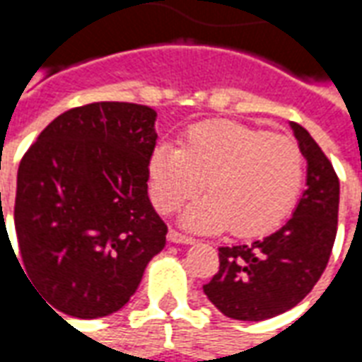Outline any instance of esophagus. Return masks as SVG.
Returning <instances> with one entry per match:
<instances>
[{"label": "esophagus", "instance_id": "34e87169", "mask_svg": "<svg viewBox=\"0 0 362 362\" xmlns=\"http://www.w3.org/2000/svg\"><path fill=\"white\" fill-rule=\"evenodd\" d=\"M168 240L174 244H192L194 243V238H192V236L182 235V233L174 230V228H170V230H168Z\"/></svg>", "mask_w": 362, "mask_h": 362}]
</instances>
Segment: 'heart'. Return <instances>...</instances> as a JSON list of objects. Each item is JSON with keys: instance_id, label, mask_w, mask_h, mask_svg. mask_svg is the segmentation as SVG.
<instances>
[{"instance_id": "obj_1", "label": "heart", "mask_w": 362, "mask_h": 362, "mask_svg": "<svg viewBox=\"0 0 362 362\" xmlns=\"http://www.w3.org/2000/svg\"><path fill=\"white\" fill-rule=\"evenodd\" d=\"M209 196L184 213L194 230L266 235L287 217L300 196L304 155L287 135L230 119L188 129L180 149L158 145L149 158L151 199L173 213L204 188Z\"/></svg>"}]
</instances>
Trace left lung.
Wrapping results in <instances>:
<instances>
[{
  "mask_svg": "<svg viewBox=\"0 0 362 362\" xmlns=\"http://www.w3.org/2000/svg\"><path fill=\"white\" fill-rule=\"evenodd\" d=\"M306 158V189L293 217L262 240L221 246L204 293L225 316L259 322L291 310L326 269L337 233L339 178L312 135L291 122Z\"/></svg>",
  "mask_w": 362,
  "mask_h": 362,
  "instance_id": "8db88e82",
  "label": "left lung"
}]
</instances>
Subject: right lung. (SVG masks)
Instances as JSON below:
<instances>
[{"label": "right lung", "mask_w": 362, "mask_h": 362, "mask_svg": "<svg viewBox=\"0 0 362 362\" xmlns=\"http://www.w3.org/2000/svg\"><path fill=\"white\" fill-rule=\"evenodd\" d=\"M155 119L143 104L77 106L44 127L21 160L19 267L56 314L119 310L165 248L168 228L147 196Z\"/></svg>", "instance_id": "1"}]
</instances>
